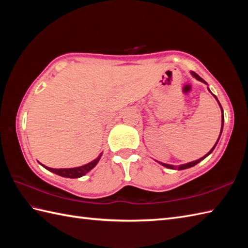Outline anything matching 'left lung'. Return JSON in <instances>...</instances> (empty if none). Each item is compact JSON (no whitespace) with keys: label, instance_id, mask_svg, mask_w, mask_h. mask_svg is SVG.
Instances as JSON below:
<instances>
[{"label":"left lung","instance_id":"obj_1","mask_svg":"<svg viewBox=\"0 0 248 248\" xmlns=\"http://www.w3.org/2000/svg\"><path fill=\"white\" fill-rule=\"evenodd\" d=\"M191 75L196 78V80H198V81H200V82H202V83H204V84H207V82H205L203 78H200L197 73H195L194 71H191ZM208 85V84H207ZM208 89H209V87H208ZM209 92L211 93V91H210L209 89ZM213 94V93H212ZM214 96V98L217 100V102H218V104H219V107H220V109H222V114L224 113L223 112V108H222V105H220V103H219V101H218V99L217 98V96H215V94H213ZM223 127H224V115L222 116V128H220V133H219V136H218V140H217V143H215V145L213 146V148L210 150L207 155H205L204 156H202V157H200V159H198V160H196V161H193V162H189V163H186V164H182V165H179V166H173V165H170V164H165V163H161V162H159L161 165H163L164 167H167V168H170V170H186V168H189V167H193V166H195L196 164H198V163L200 162V161H202V160H204L205 157H207L209 155H211L212 154V151L214 150V148H215V146L217 145V143H218V140H219V138H220V135H222V132H223Z\"/></svg>","mask_w":248,"mask_h":248}]
</instances>
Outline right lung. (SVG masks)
<instances>
[{"mask_svg": "<svg viewBox=\"0 0 248 248\" xmlns=\"http://www.w3.org/2000/svg\"><path fill=\"white\" fill-rule=\"evenodd\" d=\"M102 154L100 155L97 159H94L93 161L87 163L85 165H82V166H78V167H73V168H51L48 166H45L40 163V165H43L46 170H48L52 172L56 173V175L62 176V177H65V178H80L83 177L84 175H86L88 171H91L93 168L98 164V162L100 160V157H101Z\"/></svg>", "mask_w": 248, "mask_h": 248, "instance_id": "obj_1", "label": "right lung"}]
</instances>
